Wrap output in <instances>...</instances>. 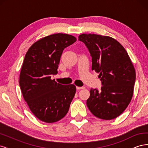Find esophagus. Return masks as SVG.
Segmentation results:
<instances>
[{
  "label": "esophagus",
  "mask_w": 148,
  "mask_h": 148,
  "mask_svg": "<svg viewBox=\"0 0 148 148\" xmlns=\"http://www.w3.org/2000/svg\"><path fill=\"white\" fill-rule=\"evenodd\" d=\"M84 87H79V86H77V89H78V90H80V89H84Z\"/></svg>",
  "instance_id": "1"
}]
</instances>
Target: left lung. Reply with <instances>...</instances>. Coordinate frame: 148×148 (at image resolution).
Returning <instances> with one entry per match:
<instances>
[{
    "mask_svg": "<svg viewBox=\"0 0 148 148\" xmlns=\"http://www.w3.org/2000/svg\"><path fill=\"white\" fill-rule=\"evenodd\" d=\"M92 57V70L99 73L100 91L91 89L86 101L89 110L103 120L117 118L130 102L136 73L125 48L117 40L107 36L82 34L78 36Z\"/></svg>",
    "mask_w": 148,
    "mask_h": 148,
    "instance_id": "left-lung-1",
    "label": "left lung"
}]
</instances>
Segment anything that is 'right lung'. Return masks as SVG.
<instances>
[{"mask_svg": "<svg viewBox=\"0 0 148 148\" xmlns=\"http://www.w3.org/2000/svg\"><path fill=\"white\" fill-rule=\"evenodd\" d=\"M76 41L67 34H51L35 42L25 55L20 73L21 91L30 110L44 122L63 119L75 96L74 84L62 85L51 78L58 73L64 49Z\"/></svg>", "mask_w": 148, "mask_h": 148, "instance_id": "obj_1", "label": "right lung"}]
</instances>
